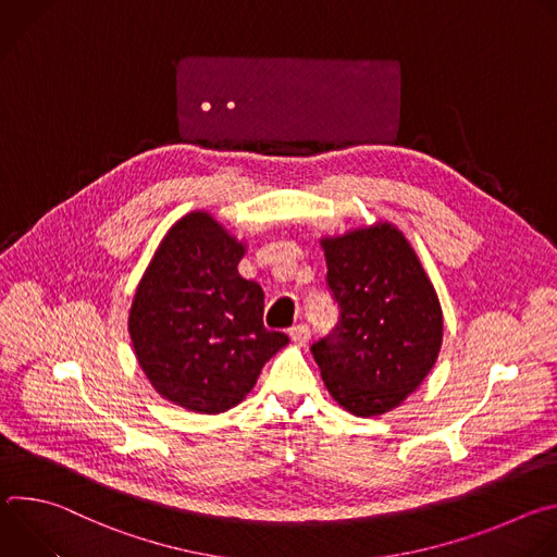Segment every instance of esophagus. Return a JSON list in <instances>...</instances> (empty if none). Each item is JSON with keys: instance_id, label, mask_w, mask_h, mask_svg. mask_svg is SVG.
<instances>
[{"instance_id": "esophagus-1", "label": "esophagus", "mask_w": 557, "mask_h": 557, "mask_svg": "<svg viewBox=\"0 0 557 557\" xmlns=\"http://www.w3.org/2000/svg\"><path fill=\"white\" fill-rule=\"evenodd\" d=\"M288 335H290V339H293L295 344L304 346V344L310 339V329H308L306 324H297V326H293V329L288 331Z\"/></svg>"}]
</instances>
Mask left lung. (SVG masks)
<instances>
[{"mask_svg": "<svg viewBox=\"0 0 557 557\" xmlns=\"http://www.w3.org/2000/svg\"><path fill=\"white\" fill-rule=\"evenodd\" d=\"M322 245L339 322L310 352L346 410L383 414L419 387L438 357V297L406 237L389 224Z\"/></svg>", "mask_w": 557, "mask_h": 557, "instance_id": "8db88e82", "label": "left lung"}]
</instances>
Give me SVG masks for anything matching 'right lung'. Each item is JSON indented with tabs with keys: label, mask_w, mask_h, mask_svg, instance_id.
<instances>
[{
	"label": "right lung",
	"mask_w": 557,
	"mask_h": 557,
	"mask_svg": "<svg viewBox=\"0 0 557 557\" xmlns=\"http://www.w3.org/2000/svg\"><path fill=\"white\" fill-rule=\"evenodd\" d=\"M245 247L207 213L172 226L129 310V337L151 385L191 412L245 399L262 366L288 344L267 331L264 293L237 273Z\"/></svg>",
	"instance_id": "add662e5"
}]
</instances>
